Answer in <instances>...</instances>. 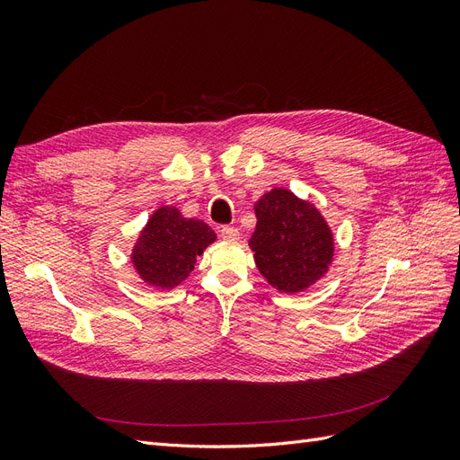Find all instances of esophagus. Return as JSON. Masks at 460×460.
Wrapping results in <instances>:
<instances>
[{
    "instance_id": "obj_1",
    "label": "esophagus",
    "mask_w": 460,
    "mask_h": 460,
    "mask_svg": "<svg viewBox=\"0 0 460 460\" xmlns=\"http://www.w3.org/2000/svg\"><path fill=\"white\" fill-rule=\"evenodd\" d=\"M220 235H222V240H226V242H238L240 240V230L234 228V226H222Z\"/></svg>"
}]
</instances>
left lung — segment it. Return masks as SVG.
<instances>
[{
    "mask_svg": "<svg viewBox=\"0 0 460 460\" xmlns=\"http://www.w3.org/2000/svg\"><path fill=\"white\" fill-rule=\"evenodd\" d=\"M257 226L249 249L257 269L280 294H303L324 278L336 240L320 208L288 188H272L255 201Z\"/></svg>",
    "mask_w": 460,
    "mask_h": 460,
    "instance_id": "8db88e82",
    "label": "left lung"
}]
</instances>
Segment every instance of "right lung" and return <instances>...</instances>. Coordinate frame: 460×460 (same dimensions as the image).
Listing matches in <instances>:
<instances>
[{"mask_svg":"<svg viewBox=\"0 0 460 460\" xmlns=\"http://www.w3.org/2000/svg\"><path fill=\"white\" fill-rule=\"evenodd\" d=\"M215 242L217 234L201 218L184 217L176 205H161L137 234L130 264L149 288L174 289L188 280L198 257Z\"/></svg>","mask_w":460,"mask_h":460,"instance_id":"1","label":"right lung"}]
</instances>
